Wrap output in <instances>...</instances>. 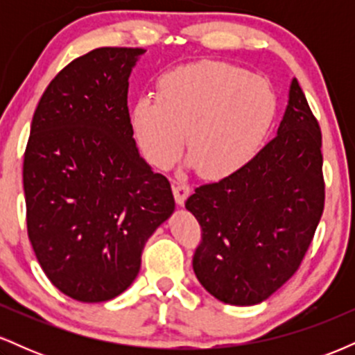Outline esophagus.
Returning a JSON list of instances; mask_svg holds the SVG:
<instances>
[{
  "label": "esophagus",
  "mask_w": 355,
  "mask_h": 355,
  "mask_svg": "<svg viewBox=\"0 0 355 355\" xmlns=\"http://www.w3.org/2000/svg\"><path fill=\"white\" fill-rule=\"evenodd\" d=\"M173 195H175V202L178 205H183L187 200V197L190 195V187L187 183L182 182H173Z\"/></svg>",
  "instance_id": "esophagus-1"
}]
</instances>
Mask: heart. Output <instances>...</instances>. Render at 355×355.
<instances>
[{
	"instance_id": "heart-1",
	"label": "heart",
	"mask_w": 355,
	"mask_h": 355,
	"mask_svg": "<svg viewBox=\"0 0 355 355\" xmlns=\"http://www.w3.org/2000/svg\"><path fill=\"white\" fill-rule=\"evenodd\" d=\"M277 115L267 80L225 61L178 67L158 81V96L144 95L132 107V126L145 158L166 170L180 158L210 180L242 170L263 145Z\"/></svg>"
}]
</instances>
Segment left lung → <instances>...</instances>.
Masks as SVG:
<instances>
[{"label": "left lung", "instance_id": "8db88e82", "mask_svg": "<svg viewBox=\"0 0 355 355\" xmlns=\"http://www.w3.org/2000/svg\"><path fill=\"white\" fill-rule=\"evenodd\" d=\"M320 146V126L294 78L274 140L185 202L202 227L193 272L220 302L260 304L297 272L324 210Z\"/></svg>", "mask_w": 355, "mask_h": 355}]
</instances>
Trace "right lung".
<instances>
[{"label":"right lung","mask_w":355,"mask_h":355,"mask_svg":"<svg viewBox=\"0 0 355 355\" xmlns=\"http://www.w3.org/2000/svg\"><path fill=\"white\" fill-rule=\"evenodd\" d=\"M144 48H96L61 70L35 110L24 152L28 237L58 291L115 299L146 240L175 210L172 187L137 148L128 78Z\"/></svg>","instance_id":"1"}]
</instances>
